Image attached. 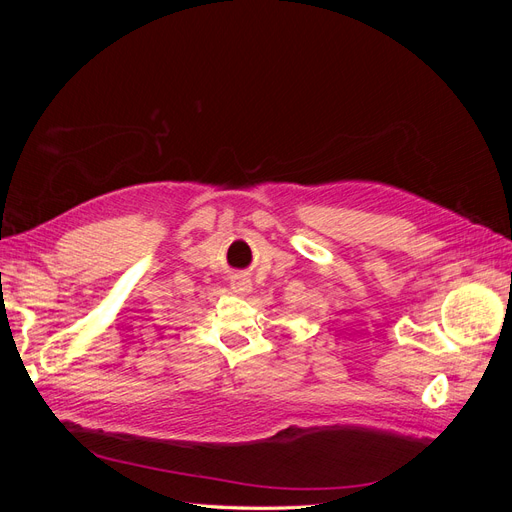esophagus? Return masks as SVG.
<instances>
[{
	"label": "esophagus",
	"instance_id": "1",
	"mask_svg": "<svg viewBox=\"0 0 512 512\" xmlns=\"http://www.w3.org/2000/svg\"><path fill=\"white\" fill-rule=\"evenodd\" d=\"M232 288H235L237 292H250V288H252V284H250V280H245V277H241V275H235L232 277Z\"/></svg>",
	"mask_w": 512,
	"mask_h": 512
}]
</instances>
